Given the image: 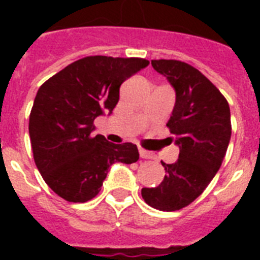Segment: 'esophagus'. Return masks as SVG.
I'll return each mask as SVG.
<instances>
[{
  "label": "esophagus",
  "mask_w": 260,
  "mask_h": 260,
  "mask_svg": "<svg viewBox=\"0 0 260 260\" xmlns=\"http://www.w3.org/2000/svg\"><path fill=\"white\" fill-rule=\"evenodd\" d=\"M139 154H140V158H143V159L152 158V154H151V152H148V151L143 150V148H140V150H139Z\"/></svg>",
  "instance_id": "34e87169"
}]
</instances>
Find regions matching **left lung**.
<instances>
[{
	"label": "left lung",
	"instance_id": "obj_1",
	"mask_svg": "<svg viewBox=\"0 0 260 260\" xmlns=\"http://www.w3.org/2000/svg\"><path fill=\"white\" fill-rule=\"evenodd\" d=\"M151 64L175 91L167 126L179 156L171 165L162 162L165 179L156 187H143L142 197L155 209L173 212L191 204L221 166L231 140V110L220 90L193 66L166 59Z\"/></svg>",
	"mask_w": 260,
	"mask_h": 260
}]
</instances>
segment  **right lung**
Wrapping results in <instances>:
<instances>
[{
    "label": "right lung",
    "mask_w": 260,
    "mask_h": 260,
    "mask_svg": "<svg viewBox=\"0 0 260 260\" xmlns=\"http://www.w3.org/2000/svg\"><path fill=\"white\" fill-rule=\"evenodd\" d=\"M148 64L140 58L87 56L38 90L29 116L30 144L38 170L59 197L89 201L100 193L113 163L138 162L136 144L93 136V122L113 112L121 83Z\"/></svg>",
    "instance_id": "add662e5"
}]
</instances>
